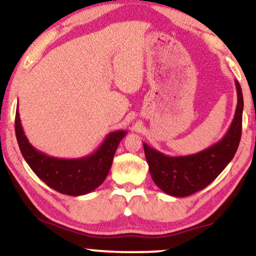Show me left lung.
I'll return each instance as SVG.
<instances>
[{
	"mask_svg": "<svg viewBox=\"0 0 256 256\" xmlns=\"http://www.w3.org/2000/svg\"><path fill=\"white\" fill-rule=\"evenodd\" d=\"M237 107L234 120L225 136L204 150L184 156H168L143 143L146 162L154 183L176 198H185L204 189L234 158L242 134L243 95L240 85L234 80Z\"/></svg>",
	"mask_w": 256,
	"mask_h": 256,
	"instance_id": "obj_1",
	"label": "left lung"
}]
</instances>
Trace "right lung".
<instances>
[{
    "label": "right lung",
    "mask_w": 256,
    "mask_h": 256,
    "mask_svg": "<svg viewBox=\"0 0 256 256\" xmlns=\"http://www.w3.org/2000/svg\"><path fill=\"white\" fill-rule=\"evenodd\" d=\"M128 132L113 131L92 154L78 158H60L37 150L22 130L19 110L16 113V134L20 152L36 176L52 189L64 195L89 194L104 182L120 140Z\"/></svg>",
    "instance_id": "add662e5"
}]
</instances>
